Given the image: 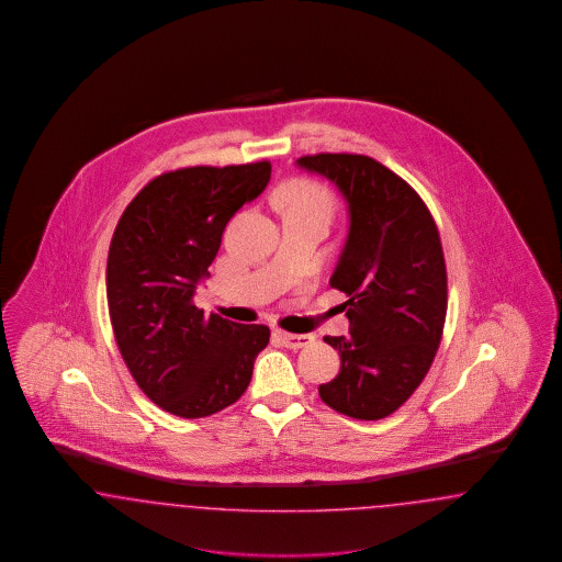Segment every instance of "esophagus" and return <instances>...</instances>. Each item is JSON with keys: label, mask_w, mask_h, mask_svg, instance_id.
<instances>
[{"label": "esophagus", "mask_w": 562, "mask_h": 562, "mask_svg": "<svg viewBox=\"0 0 562 562\" xmlns=\"http://www.w3.org/2000/svg\"><path fill=\"white\" fill-rule=\"evenodd\" d=\"M276 337L280 338V342L289 349H301L307 347L310 342H314V335H292V333H284V330H276Z\"/></svg>", "instance_id": "obj_1"}]
</instances>
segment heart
<instances>
[{
    "label": "heart",
    "mask_w": 562,
    "mask_h": 562,
    "mask_svg": "<svg viewBox=\"0 0 562 562\" xmlns=\"http://www.w3.org/2000/svg\"><path fill=\"white\" fill-rule=\"evenodd\" d=\"M286 202H289V209L315 211V213H324V215H330V209H333V201H330L328 192L312 181L292 183L286 192Z\"/></svg>",
    "instance_id": "1"
}]
</instances>
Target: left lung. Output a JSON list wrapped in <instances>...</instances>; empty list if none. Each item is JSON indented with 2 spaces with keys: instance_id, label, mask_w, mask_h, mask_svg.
<instances>
[{
  "instance_id": "obj_1",
  "label": "left lung",
  "mask_w": 562,
  "mask_h": 562,
  "mask_svg": "<svg viewBox=\"0 0 562 562\" xmlns=\"http://www.w3.org/2000/svg\"><path fill=\"white\" fill-rule=\"evenodd\" d=\"M296 167L337 186L349 232L330 286L345 292L349 337L337 379L319 397L345 416L381 420L427 376L443 335L448 273L427 204L400 176L363 155L296 158Z\"/></svg>"
}]
</instances>
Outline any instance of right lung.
Returning a JSON list of instances; mask_svg holds the SVG:
<instances>
[{
    "label": "right lung",
    "mask_w": 562,
    "mask_h": 562,
    "mask_svg": "<svg viewBox=\"0 0 562 562\" xmlns=\"http://www.w3.org/2000/svg\"><path fill=\"white\" fill-rule=\"evenodd\" d=\"M271 165L188 167L139 190L114 229L106 296L119 351L139 389L181 418L240 400L270 328L194 305L225 225L268 186Z\"/></svg>",
    "instance_id": "obj_1"
}]
</instances>
